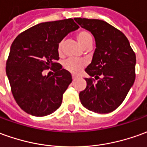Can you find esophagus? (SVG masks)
<instances>
[{"label":"esophagus","instance_id":"34e87169","mask_svg":"<svg viewBox=\"0 0 147 147\" xmlns=\"http://www.w3.org/2000/svg\"><path fill=\"white\" fill-rule=\"evenodd\" d=\"M76 79H77V77H75L74 75H73V80L74 81V80H76Z\"/></svg>","mask_w":147,"mask_h":147}]
</instances>
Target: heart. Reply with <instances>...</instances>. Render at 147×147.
Listing matches in <instances>:
<instances>
[{"label": "heart", "mask_w": 147, "mask_h": 147, "mask_svg": "<svg viewBox=\"0 0 147 147\" xmlns=\"http://www.w3.org/2000/svg\"><path fill=\"white\" fill-rule=\"evenodd\" d=\"M76 38L78 41L80 45L83 47L84 49L90 48L92 47L93 45V36L88 30L86 29H82L76 33ZM62 45H63V41H61L57 45V52L59 54L61 53L62 49ZM85 61L79 59H74V58H69L64 62V68L70 72L74 74H78L85 66Z\"/></svg>", "instance_id": "heart-1"}]
</instances>
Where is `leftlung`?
Returning <instances> with one entry per match:
<instances>
[{
	"label": "left lung",
	"instance_id": "left-lung-1",
	"mask_svg": "<svg viewBox=\"0 0 147 147\" xmlns=\"http://www.w3.org/2000/svg\"><path fill=\"white\" fill-rule=\"evenodd\" d=\"M74 20L91 32L96 41L92 61L85 69L90 78L85 79L87 86L80 92V101L85 108L95 113L112 112L122 104L134 82L135 53L124 33L106 21Z\"/></svg>",
	"mask_w": 147,
	"mask_h": 147
}]
</instances>
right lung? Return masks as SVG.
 I'll return each mask as SVG.
<instances>
[{
  "label": "right lung",
  "instance_id": "right-lung-1",
  "mask_svg": "<svg viewBox=\"0 0 147 147\" xmlns=\"http://www.w3.org/2000/svg\"><path fill=\"white\" fill-rule=\"evenodd\" d=\"M79 26L74 19L43 22L15 38L6 61V74L18 106L27 114L42 117L61 105L62 96L72 82L71 74L57 61V45ZM50 68L51 77L42 72Z\"/></svg>",
  "mask_w": 147,
  "mask_h": 147
}]
</instances>
